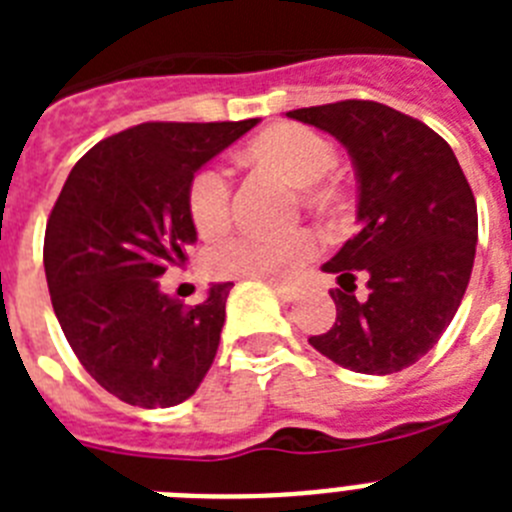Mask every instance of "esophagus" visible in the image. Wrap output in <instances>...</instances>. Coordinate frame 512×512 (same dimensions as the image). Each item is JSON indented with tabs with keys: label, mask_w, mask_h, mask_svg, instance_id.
<instances>
[{
	"label": "esophagus",
	"mask_w": 512,
	"mask_h": 512,
	"mask_svg": "<svg viewBox=\"0 0 512 512\" xmlns=\"http://www.w3.org/2000/svg\"><path fill=\"white\" fill-rule=\"evenodd\" d=\"M271 287H274V292H277V297L282 302L297 300V287H292V284H271Z\"/></svg>",
	"instance_id": "34e87169"
}]
</instances>
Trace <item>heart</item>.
I'll list each match as a JSON object with an SVG mask.
<instances>
[{
    "mask_svg": "<svg viewBox=\"0 0 512 512\" xmlns=\"http://www.w3.org/2000/svg\"><path fill=\"white\" fill-rule=\"evenodd\" d=\"M256 161L282 174L289 184L302 187L307 200L323 202L328 189L320 179L336 166V148L320 133L302 125H277L248 146ZM189 217L197 233L212 238L223 233L230 220V176L220 166H205L194 174L187 194ZM318 251L312 230L297 228L287 233H238L217 243L210 266L220 277H248L282 282L289 279Z\"/></svg>",
    "mask_w": 512,
    "mask_h": 512,
    "instance_id": "b5f03b06",
    "label": "heart"
}]
</instances>
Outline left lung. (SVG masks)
Here are the masks:
<instances>
[{"label":"left lung","instance_id":"8db88e82","mask_svg":"<svg viewBox=\"0 0 512 512\" xmlns=\"http://www.w3.org/2000/svg\"><path fill=\"white\" fill-rule=\"evenodd\" d=\"M287 117L325 130L356 169L359 233L323 264L336 274V323L312 348L359 374L408 369L449 328L467 292L477 202L454 151L425 122L369 99L302 107ZM367 295L355 297V279Z\"/></svg>","mask_w":512,"mask_h":512}]
</instances>
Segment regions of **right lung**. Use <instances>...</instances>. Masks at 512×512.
<instances>
[{
	"label": "right lung",
	"mask_w": 512,
	"mask_h": 512,
	"mask_svg": "<svg viewBox=\"0 0 512 512\" xmlns=\"http://www.w3.org/2000/svg\"><path fill=\"white\" fill-rule=\"evenodd\" d=\"M143 122L76 161L45 225L53 312L99 387L138 408L192 397L217 354L233 284L184 305L158 277L197 241L187 194L194 174L256 125Z\"/></svg>",
	"instance_id": "obj_1"
}]
</instances>
